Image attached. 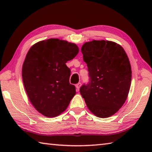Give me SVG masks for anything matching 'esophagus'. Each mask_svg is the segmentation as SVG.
Instances as JSON below:
<instances>
[{"instance_id": "1", "label": "esophagus", "mask_w": 152, "mask_h": 152, "mask_svg": "<svg viewBox=\"0 0 152 152\" xmlns=\"http://www.w3.org/2000/svg\"><path fill=\"white\" fill-rule=\"evenodd\" d=\"M81 86H82V83H77V84L76 85V89H77V90H78V91H79V89L80 88V87H81Z\"/></svg>"}]
</instances>
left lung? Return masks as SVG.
<instances>
[{
  "mask_svg": "<svg viewBox=\"0 0 152 152\" xmlns=\"http://www.w3.org/2000/svg\"><path fill=\"white\" fill-rule=\"evenodd\" d=\"M81 51L89 82L80 88V94L93 114L110 117L121 108L129 92L132 72L129 58L121 46L107 40L86 42Z\"/></svg>",
  "mask_w": 152,
  "mask_h": 152,
  "instance_id": "left-lung-1",
  "label": "left lung"
}]
</instances>
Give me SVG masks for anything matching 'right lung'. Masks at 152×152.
<instances>
[{
	"instance_id": "add662e5",
	"label": "right lung",
	"mask_w": 152,
	"mask_h": 152,
	"mask_svg": "<svg viewBox=\"0 0 152 152\" xmlns=\"http://www.w3.org/2000/svg\"><path fill=\"white\" fill-rule=\"evenodd\" d=\"M78 52L75 44L57 38L39 42L28 51L22 68L25 89L34 107L46 117L61 114L76 94L66 63Z\"/></svg>"
}]
</instances>
